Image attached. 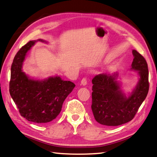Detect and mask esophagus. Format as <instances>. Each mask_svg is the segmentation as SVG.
<instances>
[{
    "mask_svg": "<svg viewBox=\"0 0 157 157\" xmlns=\"http://www.w3.org/2000/svg\"><path fill=\"white\" fill-rule=\"evenodd\" d=\"M81 85L83 86H85L86 85V83H87V80H86V78H83L81 81Z\"/></svg>",
    "mask_w": 157,
    "mask_h": 157,
    "instance_id": "esophagus-1",
    "label": "esophagus"
}]
</instances>
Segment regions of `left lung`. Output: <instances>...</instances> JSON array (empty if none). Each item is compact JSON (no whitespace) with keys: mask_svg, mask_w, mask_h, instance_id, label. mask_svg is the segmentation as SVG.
<instances>
[{"mask_svg":"<svg viewBox=\"0 0 157 157\" xmlns=\"http://www.w3.org/2000/svg\"><path fill=\"white\" fill-rule=\"evenodd\" d=\"M131 70L138 71L140 79L130 95L126 97L116 81L117 74H99L92 80V105L97 122L108 126L126 124L134 117L147 96L149 89L148 64L144 58L133 50Z\"/></svg>","mask_w":157,"mask_h":157,"instance_id":"left-lung-1","label":"left lung"}]
</instances>
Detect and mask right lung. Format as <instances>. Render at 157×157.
I'll list each match as a JSON object with an SVG mask.
<instances>
[{"instance_id":"right-lung-1","label":"right lung","mask_w":157,"mask_h":157,"mask_svg":"<svg viewBox=\"0 0 157 157\" xmlns=\"http://www.w3.org/2000/svg\"><path fill=\"white\" fill-rule=\"evenodd\" d=\"M37 41H30L18 51L10 69L9 92L19 111L26 120L45 124L54 120L60 113L62 104L75 85L63 81L60 76L35 80L22 71L26 54Z\"/></svg>"}]
</instances>
